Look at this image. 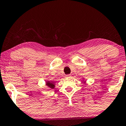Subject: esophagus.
<instances>
[{"mask_svg":"<svg viewBox=\"0 0 126 126\" xmlns=\"http://www.w3.org/2000/svg\"><path fill=\"white\" fill-rule=\"evenodd\" d=\"M66 78H70V77H71V75H70V74L66 75Z\"/></svg>","mask_w":126,"mask_h":126,"instance_id":"obj_1","label":"esophagus"}]
</instances>
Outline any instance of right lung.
Segmentation results:
<instances>
[{"instance_id": "right-lung-1", "label": "right lung", "mask_w": 126, "mask_h": 126, "mask_svg": "<svg viewBox=\"0 0 126 126\" xmlns=\"http://www.w3.org/2000/svg\"><path fill=\"white\" fill-rule=\"evenodd\" d=\"M47 86L51 89H53L55 87V85H53V83L49 82H47Z\"/></svg>"}]
</instances>
